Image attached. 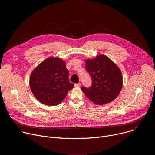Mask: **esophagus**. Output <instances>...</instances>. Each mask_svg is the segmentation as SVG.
<instances>
[{
	"label": "esophagus",
	"instance_id": "obj_1",
	"mask_svg": "<svg viewBox=\"0 0 155 155\" xmlns=\"http://www.w3.org/2000/svg\"><path fill=\"white\" fill-rule=\"evenodd\" d=\"M80 85H81L80 83H76V84H75V87H79V86H80Z\"/></svg>",
	"mask_w": 155,
	"mask_h": 155
}]
</instances>
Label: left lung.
I'll use <instances>...</instances> for the list:
<instances>
[{"mask_svg": "<svg viewBox=\"0 0 155 155\" xmlns=\"http://www.w3.org/2000/svg\"><path fill=\"white\" fill-rule=\"evenodd\" d=\"M85 62L93 84L89 89L82 87V91L96 105L112 102L123 87V76L118 66L104 54H99L94 59H86Z\"/></svg>", "mask_w": 155, "mask_h": 155, "instance_id": "8db88e82", "label": "left lung"}]
</instances>
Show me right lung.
Wrapping results in <instances>:
<instances>
[{
	"label": "right lung",
	"instance_id": "add662e5",
	"mask_svg": "<svg viewBox=\"0 0 155 155\" xmlns=\"http://www.w3.org/2000/svg\"><path fill=\"white\" fill-rule=\"evenodd\" d=\"M29 86L40 102L56 106L63 101L74 84L69 80L65 61L56 56H50L33 70L29 78Z\"/></svg>",
	"mask_w": 155,
	"mask_h": 155
}]
</instances>
